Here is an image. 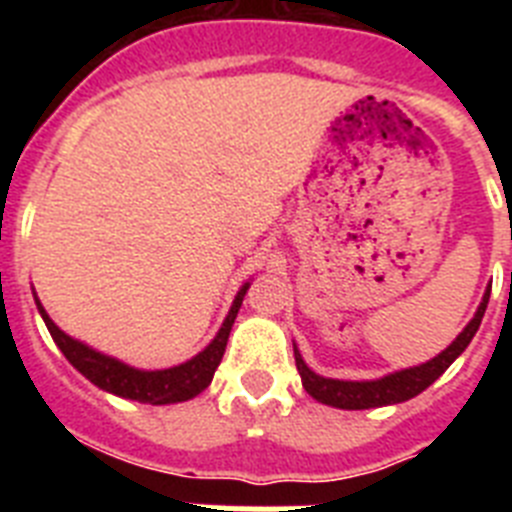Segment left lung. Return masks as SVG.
<instances>
[{
	"label": "left lung",
	"instance_id": "1",
	"mask_svg": "<svg viewBox=\"0 0 512 512\" xmlns=\"http://www.w3.org/2000/svg\"><path fill=\"white\" fill-rule=\"evenodd\" d=\"M487 302H490V287H487L485 297L479 302L477 312H474V318L467 323V328L461 330L456 341L446 351H441L436 359L425 361L420 366H410V369H402V372L387 374V377L374 379V382H343V379L320 377V374L312 372L310 366L302 361L300 351L295 346V364L302 377V387L307 390V395L315 397L323 405L341 410H369L410 400V397L420 395L425 387H431L459 359V354H464V348L469 346V341H472L474 333L479 330V323L485 318Z\"/></svg>",
	"mask_w": 512,
	"mask_h": 512
}]
</instances>
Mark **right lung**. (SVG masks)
Wrapping results in <instances>:
<instances>
[{
    "label": "right lung",
    "mask_w": 512,
    "mask_h": 512,
    "mask_svg": "<svg viewBox=\"0 0 512 512\" xmlns=\"http://www.w3.org/2000/svg\"><path fill=\"white\" fill-rule=\"evenodd\" d=\"M246 289L248 282L243 284L241 292L235 295L233 307H230L223 328L217 330V336L212 338V343L205 351H200L194 359L184 361V364L171 366V369H158V372L133 369V366L122 364V361L112 359V356H104L99 354V351H94V348L84 346L81 341H74V338L66 336V333L48 318V312L43 310L38 297H35V305H38L40 315H43L45 325L51 330L53 341L61 348L63 356H66V359L71 361V366L79 369L89 382L97 384L99 390L112 392V395L117 397H128V400L135 402H148V405H171V402L192 400V397L200 395L202 390H207V384L212 382V374H215L217 364L223 361L230 328H233L235 315L241 310Z\"/></svg>",
    "instance_id": "obj_1"
}]
</instances>
